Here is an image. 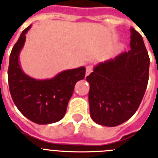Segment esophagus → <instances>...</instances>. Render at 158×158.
<instances>
[{"label":"esophagus","instance_id":"obj_1","mask_svg":"<svg viewBox=\"0 0 158 158\" xmlns=\"http://www.w3.org/2000/svg\"><path fill=\"white\" fill-rule=\"evenodd\" d=\"M92 71V66H88L87 67H86V75H90Z\"/></svg>","mask_w":158,"mask_h":158}]
</instances>
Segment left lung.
I'll use <instances>...</instances> for the list:
<instances>
[{
	"label": "left lung",
	"instance_id": "left-lung-1",
	"mask_svg": "<svg viewBox=\"0 0 158 158\" xmlns=\"http://www.w3.org/2000/svg\"><path fill=\"white\" fill-rule=\"evenodd\" d=\"M131 50L100 62L87 76L92 120L116 127L127 121L141 103L148 81L150 60L143 38L131 27Z\"/></svg>",
	"mask_w": 158,
	"mask_h": 158
}]
</instances>
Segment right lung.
<instances>
[{"label": "right lung", "mask_w": 158, "mask_h": 158, "mask_svg": "<svg viewBox=\"0 0 158 158\" xmlns=\"http://www.w3.org/2000/svg\"><path fill=\"white\" fill-rule=\"evenodd\" d=\"M31 25L23 31L10 56L8 80L15 106L24 116L37 124L60 121L66 114L75 83L84 79V66L63 70L52 79H35L22 70L19 54Z\"/></svg>", "instance_id": "right-lung-1"}]
</instances>
